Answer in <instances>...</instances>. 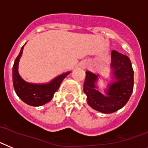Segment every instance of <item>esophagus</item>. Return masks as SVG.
I'll return each instance as SVG.
<instances>
[{
	"instance_id": "obj_1",
	"label": "esophagus",
	"mask_w": 148,
	"mask_h": 148,
	"mask_svg": "<svg viewBox=\"0 0 148 148\" xmlns=\"http://www.w3.org/2000/svg\"><path fill=\"white\" fill-rule=\"evenodd\" d=\"M80 66H81L82 68H83V69H86L87 66V63L86 62H81V64H80Z\"/></svg>"
}]
</instances>
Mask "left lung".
<instances>
[{
  "label": "left lung",
  "mask_w": 148,
  "mask_h": 148,
  "mask_svg": "<svg viewBox=\"0 0 148 148\" xmlns=\"http://www.w3.org/2000/svg\"><path fill=\"white\" fill-rule=\"evenodd\" d=\"M111 69L115 80L106 90V95L97 91L95 82L98 76L86 71L83 91L87 103L92 109L103 113H112L122 108L129 101L133 91V69L127 56L112 51Z\"/></svg>",
  "instance_id": "obj_1"
}]
</instances>
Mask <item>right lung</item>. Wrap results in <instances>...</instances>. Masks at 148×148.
<instances>
[{
	"mask_svg": "<svg viewBox=\"0 0 148 148\" xmlns=\"http://www.w3.org/2000/svg\"><path fill=\"white\" fill-rule=\"evenodd\" d=\"M24 46H22L19 54L16 57L12 67V82L15 93L21 101L27 104L33 106H39L49 102L55 92L60 88L62 81L65 79L70 71L60 74L45 84H33L24 81L18 74V62L22 55Z\"/></svg>",
	"mask_w": 148,
	"mask_h": 148,
	"instance_id": "1",
	"label": "right lung"
}]
</instances>
